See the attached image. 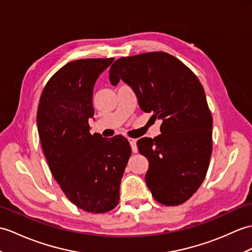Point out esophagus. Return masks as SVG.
<instances>
[{"label":"esophagus","instance_id":"1","mask_svg":"<svg viewBox=\"0 0 252 252\" xmlns=\"http://www.w3.org/2000/svg\"><path fill=\"white\" fill-rule=\"evenodd\" d=\"M128 143L131 145V148L133 153H137V146H136V139L135 138H131V137H127Z\"/></svg>","mask_w":252,"mask_h":252}]
</instances>
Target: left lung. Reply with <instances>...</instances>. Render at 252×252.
<instances>
[{
    "instance_id": "8db88e82",
    "label": "left lung",
    "mask_w": 252,
    "mask_h": 252,
    "mask_svg": "<svg viewBox=\"0 0 252 252\" xmlns=\"http://www.w3.org/2000/svg\"><path fill=\"white\" fill-rule=\"evenodd\" d=\"M109 80L113 86L124 80L140 109L162 121L160 135L137 140L149 161L145 179L155 200L166 206L185 203L204 181L213 150V117L200 80L162 51L120 58Z\"/></svg>"
}]
</instances>
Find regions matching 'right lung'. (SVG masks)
Segmentation results:
<instances>
[{
    "instance_id": "obj_1",
    "label": "right lung",
    "mask_w": 252,
    "mask_h": 252,
    "mask_svg": "<svg viewBox=\"0 0 252 252\" xmlns=\"http://www.w3.org/2000/svg\"><path fill=\"white\" fill-rule=\"evenodd\" d=\"M114 58L68 62L46 84L37 130L50 171L74 205L103 214L119 203L122 175L131 156L127 139L90 134L93 88Z\"/></svg>"
}]
</instances>
